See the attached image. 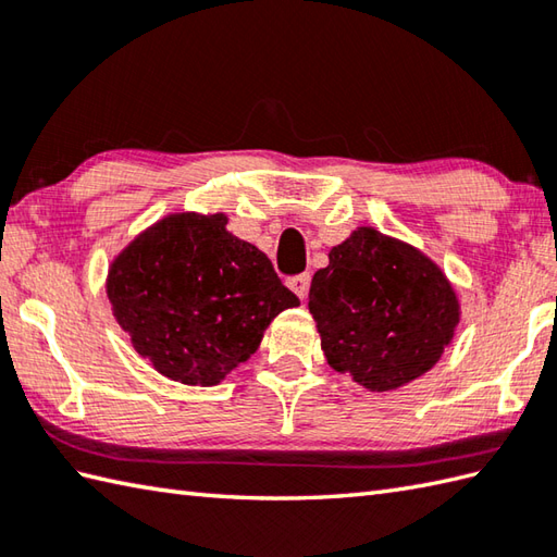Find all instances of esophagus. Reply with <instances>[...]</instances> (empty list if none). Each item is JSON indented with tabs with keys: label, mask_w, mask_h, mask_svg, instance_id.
I'll use <instances>...</instances> for the list:
<instances>
[{
	"label": "esophagus",
	"mask_w": 557,
	"mask_h": 557,
	"mask_svg": "<svg viewBox=\"0 0 557 557\" xmlns=\"http://www.w3.org/2000/svg\"><path fill=\"white\" fill-rule=\"evenodd\" d=\"M309 285H311V275H309V272H301V275L287 280V287H289L294 294H297V297H299L301 301L306 299V294H309Z\"/></svg>",
	"instance_id": "esophagus-1"
}]
</instances>
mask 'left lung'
<instances>
[{
  "label": "left lung",
  "instance_id": "obj_1",
  "mask_svg": "<svg viewBox=\"0 0 557 557\" xmlns=\"http://www.w3.org/2000/svg\"><path fill=\"white\" fill-rule=\"evenodd\" d=\"M309 311L337 373L389 393L441 361L461 306L443 268L421 248L357 227L330 248L311 280Z\"/></svg>",
  "mask_w": 557,
  "mask_h": 557
}]
</instances>
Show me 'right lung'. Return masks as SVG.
Returning <instances> with one entry per match:
<instances>
[{
    "mask_svg": "<svg viewBox=\"0 0 557 557\" xmlns=\"http://www.w3.org/2000/svg\"><path fill=\"white\" fill-rule=\"evenodd\" d=\"M104 289L140 357L200 387L251 359L275 315L299 306L224 212H170L150 224L114 256Z\"/></svg>",
    "mask_w": 557,
    "mask_h": 557,
    "instance_id": "1",
    "label": "right lung"
}]
</instances>
